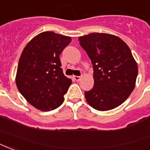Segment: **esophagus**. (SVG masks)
<instances>
[{"label":"esophagus","instance_id":"34e87169","mask_svg":"<svg viewBox=\"0 0 150 150\" xmlns=\"http://www.w3.org/2000/svg\"><path fill=\"white\" fill-rule=\"evenodd\" d=\"M74 78L76 81H79L81 78V76H74Z\"/></svg>","mask_w":150,"mask_h":150}]
</instances>
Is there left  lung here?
I'll return each mask as SVG.
<instances>
[{"mask_svg": "<svg viewBox=\"0 0 150 150\" xmlns=\"http://www.w3.org/2000/svg\"><path fill=\"white\" fill-rule=\"evenodd\" d=\"M93 66V88L84 92L91 107L109 111L121 105L135 87L138 65L127 43L118 36L91 33L79 37Z\"/></svg>", "mask_w": 150, "mask_h": 150, "instance_id": "left-lung-1", "label": "left lung"}]
</instances>
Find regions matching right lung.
<instances>
[{"instance_id": "1", "label": "right lung", "mask_w": 150, "mask_h": 150, "mask_svg": "<svg viewBox=\"0 0 150 150\" xmlns=\"http://www.w3.org/2000/svg\"><path fill=\"white\" fill-rule=\"evenodd\" d=\"M70 42V37L44 31L24 47L18 63L16 84L35 108L51 111L63 103L72 81L63 74L59 55Z\"/></svg>"}]
</instances>
